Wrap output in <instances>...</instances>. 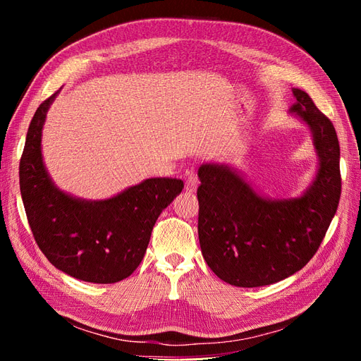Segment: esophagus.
Here are the masks:
<instances>
[{
  "label": "esophagus",
  "mask_w": 361,
  "mask_h": 361,
  "mask_svg": "<svg viewBox=\"0 0 361 361\" xmlns=\"http://www.w3.org/2000/svg\"><path fill=\"white\" fill-rule=\"evenodd\" d=\"M199 183H200V180H199L197 174H195L194 171H188L187 182H185V190H187L188 192H194L195 190H197Z\"/></svg>",
  "instance_id": "1"
}]
</instances>
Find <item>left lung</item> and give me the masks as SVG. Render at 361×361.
<instances>
[{"label":"left lung","instance_id":"left-lung-1","mask_svg":"<svg viewBox=\"0 0 361 361\" xmlns=\"http://www.w3.org/2000/svg\"><path fill=\"white\" fill-rule=\"evenodd\" d=\"M290 111L313 134L319 157L312 187L298 199H264L224 166L199 169V239L215 274L239 288L267 286L286 279L318 251L342 191L341 147L331 120L312 97L293 89Z\"/></svg>","mask_w":361,"mask_h":361}]
</instances>
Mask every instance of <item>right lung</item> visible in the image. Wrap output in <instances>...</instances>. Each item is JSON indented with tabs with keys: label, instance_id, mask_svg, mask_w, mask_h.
Segmentation results:
<instances>
[{
	"label": "right lung",
	"instance_id": "1",
	"mask_svg": "<svg viewBox=\"0 0 361 361\" xmlns=\"http://www.w3.org/2000/svg\"><path fill=\"white\" fill-rule=\"evenodd\" d=\"M57 93L31 118L19 164V187L27 220L42 253L71 277L116 283L143 260L162 209L182 191L173 178L146 179L101 202L73 199L51 182L42 159V128Z\"/></svg>",
	"mask_w": 361,
	"mask_h": 361
}]
</instances>
